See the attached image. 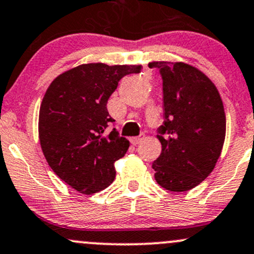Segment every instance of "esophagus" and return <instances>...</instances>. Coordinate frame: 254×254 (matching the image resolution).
<instances>
[{"label": "esophagus", "mask_w": 254, "mask_h": 254, "mask_svg": "<svg viewBox=\"0 0 254 254\" xmlns=\"http://www.w3.org/2000/svg\"><path fill=\"white\" fill-rule=\"evenodd\" d=\"M143 140H144V135H140V136H136V137L130 138V142H131L133 146H136V144L141 143Z\"/></svg>", "instance_id": "34e87169"}]
</instances>
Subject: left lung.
<instances>
[{
	"label": "left lung",
	"mask_w": 254,
	"mask_h": 254,
	"mask_svg": "<svg viewBox=\"0 0 254 254\" xmlns=\"http://www.w3.org/2000/svg\"><path fill=\"white\" fill-rule=\"evenodd\" d=\"M163 78L161 153L153 163L155 181L170 191H187L212 172L225 138V113L216 85L185 63L153 61Z\"/></svg>",
	"instance_id": "1"
}]
</instances>
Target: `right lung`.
Segmentation results:
<instances>
[{"label": "right lung", "mask_w": 254, "mask_h": 254, "mask_svg": "<svg viewBox=\"0 0 254 254\" xmlns=\"http://www.w3.org/2000/svg\"><path fill=\"white\" fill-rule=\"evenodd\" d=\"M141 65L84 64L50 83L42 100L38 135L53 171L79 193L104 190L116 178V160L124 157L129 141L113 129L107 101L119 80L140 73Z\"/></svg>", "instance_id": "obj_1"}]
</instances>
